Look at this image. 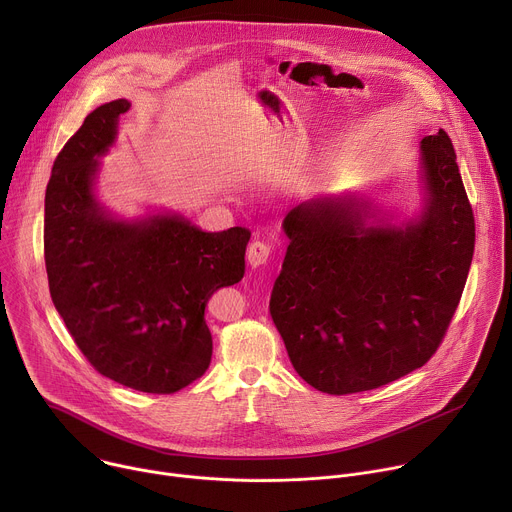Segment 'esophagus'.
Wrapping results in <instances>:
<instances>
[{
  "instance_id": "esophagus-1",
  "label": "esophagus",
  "mask_w": 512,
  "mask_h": 512,
  "mask_svg": "<svg viewBox=\"0 0 512 512\" xmlns=\"http://www.w3.org/2000/svg\"><path fill=\"white\" fill-rule=\"evenodd\" d=\"M271 257V245L265 241H253L247 247V261L251 267H261Z\"/></svg>"
}]
</instances>
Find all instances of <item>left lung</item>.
Returning a JSON list of instances; mask_svg holds the SVG:
<instances>
[{"instance_id":"1","label":"left lung","mask_w":512,"mask_h":512,"mask_svg":"<svg viewBox=\"0 0 512 512\" xmlns=\"http://www.w3.org/2000/svg\"><path fill=\"white\" fill-rule=\"evenodd\" d=\"M421 184L419 221L403 227L352 194L302 202L283 218L289 245L269 312L294 369L322 393L393 383L423 367L448 332L476 233L444 129L421 139Z\"/></svg>"}]
</instances>
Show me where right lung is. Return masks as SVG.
<instances>
[{"label": "right lung", "mask_w": 512, "mask_h": 512, "mask_svg": "<svg viewBox=\"0 0 512 512\" xmlns=\"http://www.w3.org/2000/svg\"><path fill=\"white\" fill-rule=\"evenodd\" d=\"M129 101L91 111L54 160L44 198V261L52 302L103 377L170 395L200 379L212 336L204 308L245 273L251 231L204 233L184 216L117 221L95 198L99 160Z\"/></svg>", "instance_id": "add662e5"}]
</instances>
